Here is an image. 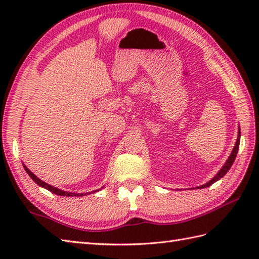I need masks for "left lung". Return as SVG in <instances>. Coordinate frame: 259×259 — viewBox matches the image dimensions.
<instances>
[{"label": "left lung", "mask_w": 259, "mask_h": 259, "mask_svg": "<svg viewBox=\"0 0 259 259\" xmlns=\"http://www.w3.org/2000/svg\"><path fill=\"white\" fill-rule=\"evenodd\" d=\"M239 142H240V129H239V131H238V137H237V140H236V144H235L234 149H233L232 153H230L229 158L227 159V161L225 162V164L223 166V168H222L221 170H219L218 174H217L216 176H214V177H213L211 180H209L208 183H207V184H205V185H202V186H200V187H198V189L206 188V187L211 186L213 183H216V181H218L219 179L223 178L224 176L227 174V171H228V170L230 169V167L233 166V163H234V161H235V158H236V156H237L238 148H239Z\"/></svg>", "instance_id": "1"}]
</instances>
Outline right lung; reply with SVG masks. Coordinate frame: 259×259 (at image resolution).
Here are the masks:
<instances>
[{
	"label": "right lung",
	"instance_id": "add662e5",
	"mask_svg": "<svg viewBox=\"0 0 259 259\" xmlns=\"http://www.w3.org/2000/svg\"><path fill=\"white\" fill-rule=\"evenodd\" d=\"M24 167V169H25V171L27 172V175L30 176V177L33 179V181H34V183H36L38 186L40 187H43V188H46V189H48L49 191H51V192H53V194H56V195H59V196H65V197H72V196H85L87 194L89 195V192H85V194H74V192H69V191H64V190H61V189H58V188H56V187H52L51 185H49V184H47V183H45V181H42L41 179H38L36 176L33 174V172H31L29 169H27L25 166H23ZM103 188V187H102ZM96 191H98V190H95L93 192H96Z\"/></svg>",
	"mask_w": 259,
	"mask_h": 259
}]
</instances>
